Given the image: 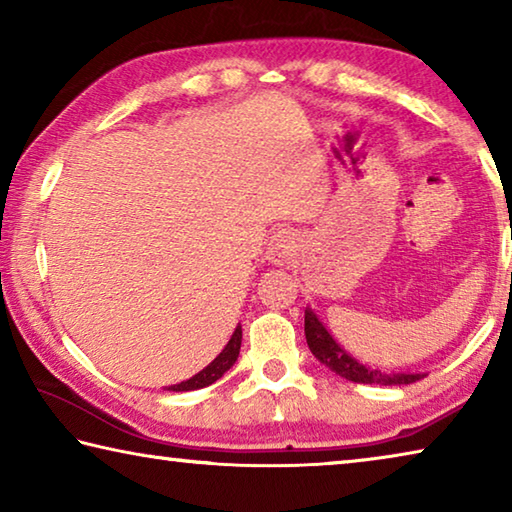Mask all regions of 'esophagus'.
<instances>
[{
	"mask_svg": "<svg viewBox=\"0 0 512 512\" xmlns=\"http://www.w3.org/2000/svg\"><path fill=\"white\" fill-rule=\"evenodd\" d=\"M298 253V239L296 235H293L291 230L282 228L277 230L275 235L271 237V244H268V250H266V259L271 264H277V266H284L289 264L293 255Z\"/></svg>",
	"mask_w": 512,
	"mask_h": 512,
	"instance_id": "34e87169",
	"label": "esophagus"
}]
</instances>
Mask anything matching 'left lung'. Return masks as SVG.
I'll return each instance as SVG.
<instances>
[{
    "label": "left lung",
    "mask_w": 512,
    "mask_h": 512,
    "mask_svg": "<svg viewBox=\"0 0 512 512\" xmlns=\"http://www.w3.org/2000/svg\"><path fill=\"white\" fill-rule=\"evenodd\" d=\"M305 336L307 345L314 357L336 375L354 381V384H379V386H404L413 384L424 377V372H381L377 368L363 366L359 359H354L350 352H345L327 327L320 323L316 311L305 309Z\"/></svg>",
    "instance_id": "obj_1"
}]
</instances>
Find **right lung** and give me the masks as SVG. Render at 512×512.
<instances>
[{
    "label": "right lung",
    "mask_w": 512,
    "mask_h": 512,
    "mask_svg": "<svg viewBox=\"0 0 512 512\" xmlns=\"http://www.w3.org/2000/svg\"><path fill=\"white\" fill-rule=\"evenodd\" d=\"M239 348H241V325H237L235 332H232L230 341L225 343V348L219 352V357H216L212 363H207V366L201 372H196L194 377H189L187 381H180V384L169 386L167 391L185 393V391H196V388H205V386L214 384L216 379H221L225 372L235 366V361L239 357Z\"/></svg>",
    "instance_id": "1"
}]
</instances>
